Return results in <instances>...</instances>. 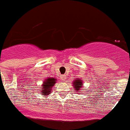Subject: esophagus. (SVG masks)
<instances>
[{
  "label": "esophagus",
  "instance_id": "obj_1",
  "mask_svg": "<svg viewBox=\"0 0 130 130\" xmlns=\"http://www.w3.org/2000/svg\"><path fill=\"white\" fill-rule=\"evenodd\" d=\"M66 77L65 76V75H62V76H61V80H62V81H66Z\"/></svg>",
  "mask_w": 130,
  "mask_h": 130
}]
</instances>
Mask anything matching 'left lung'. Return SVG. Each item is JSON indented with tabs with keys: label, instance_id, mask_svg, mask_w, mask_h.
Returning a JSON list of instances; mask_svg holds the SVG:
<instances>
[{
	"label": "left lung",
	"instance_id": "1",
	"mask_svg": "<svg viewBox=\"0 0 130 130\" xmlns=\"http://www.w3.org/2000/svg\"><path fill=\"white\" fill-rule=\"evenodd\" d=\"M73 86L74 87V90H76L77 92H81V88L83 87L82 80L80 79H76L74 80L73 83Z\"/></svg>",
	"mask_w": 130,
	"mask_h": 130
}]
</instances>
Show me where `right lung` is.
I'll return each instance as SVG.
<instances>
[{
  "label": "right lung",
  "instance_id": "obj_1",
  "mask_svg": "<svg viewBox=\"0 0 130 130\" xmlns=\"http://www.w3.org/2000/svg\"><path fill=\"white\" fill-rule=\"evenodd\" d=\"M56 80L57 79L54 77H49L45 79V81H43V84L42 85V87H43L41 90L42 92H40L42 93L41 94H42V96H47L50 94L52 90L51 88L54 86L55 83H56Z\"/></svg>",
  "mask_w": 130,
  "mask_h": 130
}]
</instances>
